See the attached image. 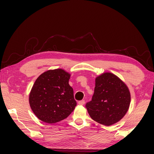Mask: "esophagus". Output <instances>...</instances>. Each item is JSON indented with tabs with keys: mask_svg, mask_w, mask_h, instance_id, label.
I'll return each mask as SVG.
<instances>
[{
	"mask_svg": "<svg viewBox=\"0 0 154 154\" xmlns=\"http://www.w3.org/2000/svg\"><path fill=\"white\" fill-rule=\"evenodd\" d=\"M85 100H80V101H79V103H78V104H79V105H83V104H85Z\"/></svg>",
	"mask_w": 154,
	"mask_h": 154,
	"instance_id": "1",
	"label": "esophagus"
}]
</instances>
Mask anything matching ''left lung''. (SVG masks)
<instances>
[{
	"mask_svg": "<svg viewBox=\"0 0 154 154\" xmlns=\"http://www.w3.org/2000/svg\"><path fill=\"white\" fill-rule=\"evenodd\" d=\"M128 88L119 77L104 73L95 79L92 100L86 104L91 119L104 126H110L122 119L129 109Z\"/></svg>",
	"mask_w": 154,
	"mask_h": 154,
	"instance_id": "left-lung-1",
	"label": "left lung"
}]
</instances>
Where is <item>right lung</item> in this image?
Returning a JSON list of instances; mask_svg holds the SVG:
<instances>
[{"label": "right lung", "instance_id": "add662e5", "mask_svg": "<svg viewBox=\"0 0 154 154\" xmlns=\"http://www.w3.org/2000/svg\"><path fill=\"white\" fill-rule=\"evenodd\" d=\"M70 74L61 69L41 74L32 88L29 103L34 114L44 122L52 124L63 120L77 105Z\"/></svg>", "mask_w": 154, "mask_h": 154}]
</instances>
